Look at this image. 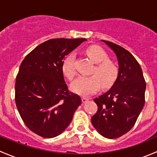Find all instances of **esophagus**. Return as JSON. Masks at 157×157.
I'll list each match as a JSON object with an SVG mask.
<instances>
[{"mask_svg": "<svg viewBox=\"0 0 157 157\" xmlns=\"http://www.w3.org/2000/svg\"><path fill=\"white\" fill-rule=\"evenodd\" d=\"M82 99V102H83V103H85V102H86L87 101L89 100V98H86V97H82L81 98Z\"/></svg>", "mask_w": 157, "mask_h": 157, "instance_id": "esophagus-1", "label": "esophagus"}]
</instances>
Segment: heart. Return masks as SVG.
Instances as JSON below:
<instances>
[{"label": "heart", "mask_w": 157, "mask_h": 157, "mask_svg": "<svg viewBox=\"0 0 157 157\" xmlns=\"http://www.w3.org/2000/svg\"><path fill=\"white\" fill-rule=\"evenodd\" d=\"M86 55L94 63L96 67L91 76L79 77L71 84V90L80 96H90L97 92L100 88H107L112 86L118 76V67L112 61L108 60L106 52L97 45H91L86 50ZM74 57L71 54L62 63L63 74L70 80L76 76V70L74 66Z\"/></svg>", "instance_id": "b5f03b06"}]
</instances>
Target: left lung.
<instances>
[{
	"instance_id": "8db88e82",
	"label": "left lung",
	"mask_w": 157,
	"mask_h": 157,
	"mask_svg": "<svg viewBox=\"0 0 157 157\" xmlns=\"http://www.w3.org/2000/svg\"><path fill=\"white\" fill-rule=\"evenodd\" d=\"M116 55L118 75L110 90L94 99L98 111L92 117L93 127L102 136L115 139L128 132L144 106L146 83L142 69L125 48L102 40Z\"/></svg>"
}]
</instances>
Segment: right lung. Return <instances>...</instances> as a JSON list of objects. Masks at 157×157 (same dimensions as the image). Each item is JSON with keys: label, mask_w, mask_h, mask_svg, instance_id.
<instances>
[{"label": "right lung", "mask_w": 157, "mask_h": 157, "mask_svg": "<svg viewBox=\"0 0 157 157\" xmlns=\"http://www.w3.org/2000/svg\"><path fill=\"white\" fill-rule=\"evenodd\" d=\"M86 39H53L29 52L16 78L15 102L20 117L30 131L45 138L61 134L81 104L70 92L64 79V57Z\"/></svg>", "instance_id": "right-lung-1"}]
</instances>
